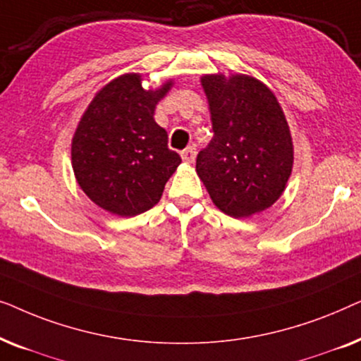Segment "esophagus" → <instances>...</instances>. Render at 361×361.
I'll use <instances>...</instances> for the list:
<instances>
[{"label": "esophagus", "mask_w": 361, "mask_h": 361, "mask_svg": "<svg viewBox=\"0 0 361 361\" xmlns=\"http://www.w3.org/2000/svg\"><path fill=\"white\" fill-rule=\"evenodd\" d=\"M195 154H197L195 146H189V147H185V149L180 152L182 159H184L185 162H194V161H195Z\"/></svg>", "instance_id": "obj_1"}]
</instances>
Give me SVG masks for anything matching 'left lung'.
Segmentation results:
<instances>
[{
    "mask_svg": "<svg viewBox=\"0 0 361 361\" xmlns=\"http://www.w3.org/2000/svg\"><path fill=\"white\" fill-rule=\"evenodd\" d=\"M214 137L197 172L226 215L250 216L274 204L293 171V141L278 100L248 75L202 77Z\"/></svg>",
    "mask_w": 361,
    "mask_h": 361,
    "instance_id": "left-lung-1",
    "label": "left lung"
}]
</instances>
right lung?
I'll return each mask as SVG.
<instances>
[{
	"instance_id": "obj_1",
	"label": "right lung",
	"mask_w": 361,
	"mask_h": 361,
	"mask_svg": "<svg viewBox=\"0 0 361 361\" xmlns=\"http://www.w3.org/2000/svg\"><path fill=\"white\" fill-rule=\"evenodd\" d=\"M169 87L146 92L140 75H123L87 108L72 141V166L78 185L102 209L121 216L152 209L180 164L154 121Z\"/></svg>"
}]
</instances>
